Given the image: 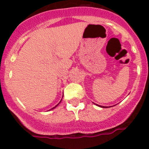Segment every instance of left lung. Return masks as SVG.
I'll list each match as a JSON object with an SVG mask.
<instances>
[{
	"label": "left lung",
	"mask_w": 149,
	"mask_h": 149,
	"mask_svg": "<svg viewBox=\"0 0 149 149\" xmlns=\"http://www.w3.org/2000/svg\"><path fill=\"white\" fill-rule=\"evenodd\" d=\"M103 108H107V107H103Z\"/></svg>",
	"instance_id": "8db88e82"
}]
</instances>
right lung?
Listing matches in <instances>:
<instances>
[{"label":"right lung","mask_w":149,"mask_h":149,"mask_svg":"<svg viewBox=\"0 0 149 149\" xmlns=\"http://www.w3.org/2000/svg\"><path fill=\"white\" fill-rule=\"evenodd\" d=\"M58 104H59V103H58ZM58 104H57V105H58ZM57 105H56V106H55V107H54V108H52V109H53V108H56V106H57Z\"/></svg>","instance_id":"1"}]
</instances>
